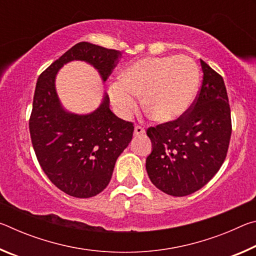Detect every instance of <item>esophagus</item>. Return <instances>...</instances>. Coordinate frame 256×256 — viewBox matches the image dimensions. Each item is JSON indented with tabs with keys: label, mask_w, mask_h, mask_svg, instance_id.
<instances>
[{
	"label": "esophagus",
	"mask_w": 256,
	"mask_h": 256,
	"mask_svg": "<svg viewBox=\"0 0 256 256\" xmlns=\"http://www.w3.org/2000/svg\"><path fill=\"white\" fill-rule=\"evenodd\" d=\"M142 134H144V128L138 126V125H136V128H134V136H142Z\"/></svg>",
	"instance_id": "34e87169"
}]
</instances>
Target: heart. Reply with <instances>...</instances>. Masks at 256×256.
Masks as SVG:
<instances>
[{
    "instance_id": "1",
    "label": "heart",
    "mask_w": 256,
    "mask_h": 256,
    "mask_svg": "<svg viewBox=\"0 0 256 256\" xmlns=\"http://www.w3.org/2000/svg\"><path fill=\"white\" fill-rule=\"evenodd\" d=\"M200 74L193 60L186 56L142 58L124 71L122 80L110 86L115 110L123 118L136 110L144 96V110L160 123L180 118L196 99Z\"/></svg>"
}]
</instances>
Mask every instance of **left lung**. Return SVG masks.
Listing matches in <instances>:
<instances>
[{"mask_svg": "<svg viewBox=\"0 0 256 256\" xmlns=\"http://www.w3.org/2000/svg\"><path fill=\"white\" fill-rule=\"evenodd\" d=\"M201 66L202 86L192 108L177 120L146 131L152 142L146 172L168 196L196 192L218 172L227 156L232 120L226 86L202 60Z\"/></svg>", "mask_w": 256, "mask_h": 256, "instance_id": "obj_1", "label": "left lung"}]
</instances>
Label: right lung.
I'll use <instances>...</instances> for the list:
<instances>
[{"label": "right lung", "instance_id": "1", "mask_svg": "<svg viewBox=\"0 0 256 256\" xmlns=\"http://www.w3.org/2000/svg\"><path fill=\"white\" fill-rule=\"evenodd\" d=\"M120 58L118 50L81 42L37 80L29 120L34 154L52 183L71 196L92 198L106 188L134 128L110 110L106 92L100 105L89 114L66 110L56 92V76L66 63L82 60L96 68L105 82Z\"/></svg>", "mask_w": 256, "mask_h": 256}]
</instances>
